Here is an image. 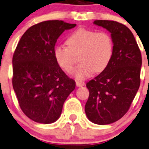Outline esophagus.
<instances>
[{"label": "esophagus", "mask_w": 149, "mask_h": 149, "mask_svg": "<svg viewBox=\"0 0 149 149\" xmlns=\"http://www.w3.org/2000/svg\"><path fill=\"white\" fill-rule=\"evenodd\" d=\"M76 84L77 86H83L85 85V83L83 81H76Z\"/></svg>", "instance_id": "obj_1"}]
</instances>
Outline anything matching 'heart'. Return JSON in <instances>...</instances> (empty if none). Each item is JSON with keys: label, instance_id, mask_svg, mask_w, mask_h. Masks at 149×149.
<instances>
[{"label": "heart", "instance_id": "1", "mask_svg": "<svg viewBox=\"0 0 149 149\" xmlns=\"http://www.w3.org/2000/svg\"><path fill=\"white\" fill-rule=\"evenodd\" d=\"M65 47L62 45L54 48V57L63 70L70 73L73 69L76 57L79 55V64L74 70L75 77L84 80L94 72L103 71L110 63L114 53V41L107 31L79 28L69 34Z\"/></svg>", "mask_w": 149, "mask_h": 149}]
</instances>
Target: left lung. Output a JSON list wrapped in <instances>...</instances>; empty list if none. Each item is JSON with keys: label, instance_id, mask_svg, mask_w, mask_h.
I'll list each match as a JSON object with an SVG mask.
<instances>
[{"label": "left lung", "instance_id": "1", "mask_svg": "<svg viewBox=\"0 0 149 149\" xmlns=\"http://www.w3.org/2000/svg\"><path fill=\"white\" fill-rule=\"evenodd\" d=\"M94 24L111 33L114 53L100 75L89 81V96L85 112L90 121L107 125L118 121L128 111L141 83L142 58L133 33L115 21L97 20Z\"/></svg>", "mask_w": 149, "mask_h": 149}]
</instances>
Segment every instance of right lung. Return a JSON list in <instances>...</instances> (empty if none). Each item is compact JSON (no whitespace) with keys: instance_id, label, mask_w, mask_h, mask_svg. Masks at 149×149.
<instances>
[{"instance_id":"1","label":"right lung","mask_w":149,"mask_h":149,"mask_svg":"<svg viewBox=\"0 0 149 149\" xmlns=\"http://www.w3.org/2000/svg\"><path fill=\"white\" fill-rule=\"evenodd\" d=\"M76 26L63 21L40 22L22 35L13 55L12 84L24 113L43 124L55 122L75 89L76 82L63 71L54 57L58 37Z\"/></svg>"}]
</instances>
